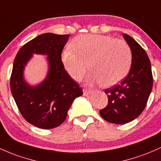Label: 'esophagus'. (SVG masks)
Returning a JSON list of instances; mask_svg holds the SVG:
<instances>
[{"mask_svg": "<svg viewBox=\"0 0 161 161\" xmlns=\"http://www.w3.org/2000/svg\"><path fill=\"white\" fill-rule=\"evenodd\" d=\"M92 92L91 90L84 89V90H83V95H84V96H88V95H91Z\"/></svg>", "mask_w": 161, "mask_h": 161, "instance_id": "esophagus-1", "label": "esophagus"}]
</instances>
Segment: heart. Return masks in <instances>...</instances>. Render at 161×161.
<instances>
[{
	"mask_svg": "<svg viewBox=\"0 0 161 161\" xmlns=\"http://www.w3.org/2000/svg\"><path fill=\"white\" fill-rule=\"evenodd\" d=\"M62 53V62L69 75L80 80L89 68L88 81L112 87L125 79L130 69L132 53L126 42L110 36L86 34L72 40Z\"/></svg>",
	"mask_w": 161,
	"mask_h": 161,
	"instance_id": "heart-1",
	"label": "heart"
}]
</instances>
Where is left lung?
<instances>
[{
  "label": "left lung",
  "instance_id": "1",
  "mask_svg": "<svg viewBox=\"0 0 161 161\" xmlns=\"http://www.w3.org/2000/svg\"><path fill=\"white\" fill-rule=\"evenodd\" d=\"M122 36L131 50L130 69L122 82L105 90L108 102L99 111L105 121L117 125L128 123L140 115L153 87L151 62L145 50L129 35Z\"/></svg>",
  "mask_w": 161,
  "mask_h": 161
}]
</instances>
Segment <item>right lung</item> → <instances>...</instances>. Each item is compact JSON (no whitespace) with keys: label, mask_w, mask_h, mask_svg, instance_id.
Instances as JSON below:
<instances>
[{"label":"right lung","mask_w":161,"mask_h":161,"mask_svg":"<svg viewBox=\"0 0 161 161\" xmlns=\"http://www.w3.org/2000/svg\"><path fill=\"white\" fill-rule=\"evenodd\" d=\"M69 34L47 33L26 43L16 56L10 76V90L22 116L31 125L51 129L66 120L67 112L77 97L79 87L65 69L61 54ZM33 54L47 56L48 72L45 79L31 86L24 79V69Z\"/></svg>","instance_id":"1"}]
</instances>
